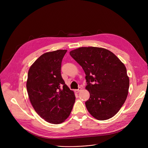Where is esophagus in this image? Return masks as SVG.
I'll list each match as a JSON object with an SVG mask.
<instances>
[{"label": "esophagus", "instance_id": "34e87169", "mask_svg": "<svg viewBox=\"0 0 148 148\" xmlns=\"http://www.w3.org/2000/svg\"><path fill=\"white\" fill-rule=\"evenodd\" d=\"M81 90H82V88H79L78 89H75L74 91H75V93H79V92H80Z\"/></svg>", "mask_w": 148, "mask_h": 148}]
</instances>
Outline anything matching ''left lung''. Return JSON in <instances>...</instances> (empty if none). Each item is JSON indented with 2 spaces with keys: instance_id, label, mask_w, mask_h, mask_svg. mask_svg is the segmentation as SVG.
Returning <instances> with one entry per match:
<instances>
[{
  "instance_id": "8db88e82",
  "label": "left lung",
  "mask_w": 148,
  "mask_h": 148,
  "mask_svg": "<svg viewBox=\"0 0 148 148\" xmlns=\"http://www.w3.org/2000/svg\"><path fill=\"white\" fill-rule=\"evenodd\" d=\"M69 54L86 74V89L90 98L85 104L89 113L100 121L112 118L128 96L130 79L125 66L104 48L80 47Z\"/></svg>"
}]
</instances>
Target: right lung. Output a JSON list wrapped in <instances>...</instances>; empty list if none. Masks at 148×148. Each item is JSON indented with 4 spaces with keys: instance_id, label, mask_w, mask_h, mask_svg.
Returning <instances> with one entry per match:
<instances>
[{
    "instance_id": "obj_1",
    "label": "right lung",
    "mask_w": 148,
    "mask_h": 148,
    "mask_svg": "<svg viewBox=\"0 0 148 148\" xmlns=\"http://www.w3.org/2000/svg\"><path fill=\"white\" fill-rule=\"evenodd\" d=\"M66 50L47 52L30 66L26 88L30 101L41 118L51 123L64 122L71 112L75 97L61 76Z\"/></svg>"
}]
</instances>
